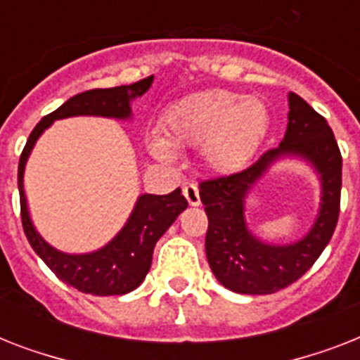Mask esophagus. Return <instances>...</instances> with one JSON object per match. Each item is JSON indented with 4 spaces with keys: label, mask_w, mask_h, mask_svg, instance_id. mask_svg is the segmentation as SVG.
I'll return each instance as SVG.
<instances>
[{
    "label": "esophagus",
    "mask_w": 360,
    "mask_h": 360,
    "mask_svg": "<svg viewBox=\"0 0 360 360\" xmlns=\"http://www.w3.org/2000/svg\"><path fill=\"white\" fill-rule=\"evenodd\" d=\"M183 196L186 198V202L192 207L200 205V192H198V186L194 183H185V186H183Z\"/></svg>",
    "instance_id": "esophagus-1"
}]
</instances>
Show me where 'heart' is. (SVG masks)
<instances>
[{
  "mask_svg": "<svg viewBox=\"0 0 360 360\" xmlns=\"http://www.w3.org/2000/svg\"><path fill=\"white\" fill-rule=\"evenodd\" d=\"M271 115L262 98L226 89L192 93L162 115L164 136L151 134L147 147L155 158L174 162L175 147H200L203 162L220 174L243 168L269 132Z\"/></svg>",
  "mask_w": 360,
  "mask_h": 360,
  "instance_id": "b5f03b06",
  "label": "heart"
}]
</instances>
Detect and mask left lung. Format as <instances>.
<instances>
[{
	"label": "left lung",
	"mask_w": 360,
	"mask_h": 360,
	"mask_svg": "<svg viewBox=\"0 0 360 360\" xmlns=\"http://www.w3.org/2000/svg\"><path fill=\"white\" fill-rule=\"evenodd\" d=\"M284 140L243 172L200 183V198L209 219L205 254L220 284L236 293L269 295L297 282L321 256L335 233L340 214L342 155L323 115L290 93ZM284 156L307 160L320 175L322 202L307 236L291 245L257 240L245 224L244 198L255 181Z\"/></svg>",
	"instance_id": "8db88e82"
}]
</instances>
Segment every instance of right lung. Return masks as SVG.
I'll use <instances>...</instances> for the list:
<instances>
[{
	"instance_id": "add662e5",
	"label": "right lung",
	"mask_w": 360,
	"mask_h": 360,
	"mask_svg": "<svg viewBox=\"0 0 360 360\" xmlns=\"http://www.w3.org/2000/svg\"><path fill=\"white\" fill-rule=\"evenodd\" d=\"M153 76L130 84V86L91 89L78 93L61 104L56 112L44 115L30 134L18 162V191L20 213L24 233L37 256L52 269L59 280L72 285L82 293L106 297L124 295L136 290L143 282L151 269L153 250L157 240L166 233L175 219L186 209V200L181 188H175L166 196L141 194L130 213L127 224L108 245L89 254H65L53 248L42 239L41 233L30 219L24 194V169L31 149L39 136L56 120L75 117V115H101L114 120H129L132 115L130 103L141 97L151 87Z\"/></svg>"
}]
</instances>
